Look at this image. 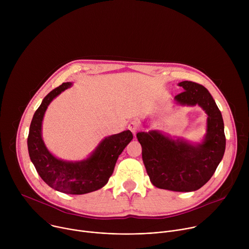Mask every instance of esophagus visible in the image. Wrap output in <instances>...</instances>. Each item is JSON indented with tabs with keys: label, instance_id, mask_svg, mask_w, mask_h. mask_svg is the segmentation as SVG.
Here are the masks:
<instances>
[{
	"label": "esophagus",
	"instance_id": "obj_1",
	"mask_svg": "<svg viewBox=\"0 0 249 249\" xmlns=\"http://www.w3.org/2000/svg\"><path fill=\"white\" fill-rule=\"evenodd\" d=\"M128 129H129L134 135H136V133L140 130V124H139V122L136 121V120L131 121V122L129 123V125H128Z\"/></svg>",
	"mask_w": 249,
	"mask_h": 249
}]
</instances>
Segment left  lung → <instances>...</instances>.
<instances>
[{
	"label": "left lung",
	"mask_w": 249,
	"mask_h": 249,
	"mask_svg": "<svg viewBox=\"0 0 249 249\" xmlns=\"http://www.w3.org/2000/svg\"><path fill=\"white\" fill-rule=\"evenodd\" d=\"M184 91L174 99L180 105L198 104L206 112L207 133L201 144L183 139L173 140L160 131L139 132L142 158L150 177L158 188L191 192L205 185L215 173L226 150L222 113L203 86L189 81L178 84Z\"/></svg>",
	"instance_id": "1"
}]
</instances>
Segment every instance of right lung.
<instances>
[{
  "instance_id": "add662e5",
  "label": "right lung",
  "mask_w": 249,
  "mask_h": 249,
  "mask_svg": "<svg viewBox=\"0 0 249 249\" xmlns=\"http://www.w3.org/2000/svg\"><path fill=\"white\" fill-rule=\"evenodd\" d=\"M71 87L72 83H63L43 98L31 120L27 148L35 169L46 184L62 193L81 195L98 190L108 182L118 157L133 139V134L126 130L104 138L83 160L66 161L54 157L42 140V121L50 102Z\"/></svg>"
}]
</instances>
